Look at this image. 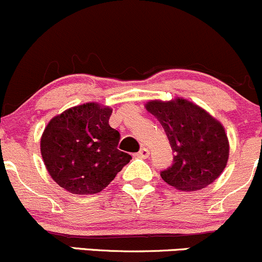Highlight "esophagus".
I'll use <instances>...</instances> for the list:
<instances>
[{
    "label": "esophagus",
    "instance_id": "obj_1",
    "mask_svg": "<svg viewBox=\"0 0 262 262\" xmlns=\"http://www.w3.org/2000/svg\"><path fill=\"white\" fill-rule=\"evenodd\" d=\"M137 157H138V158H148V156H149V150L147 149V148H140V150L138 153L136 154Z\"/></svg>",
    "mask_w": 262,
    "mask_h": 262
}]
</instances>
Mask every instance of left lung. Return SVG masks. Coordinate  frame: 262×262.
Instances as JSON below:
<instances>
[{"mask_svg":"<svg viewBox=\"0 0 262 262\" xmlns=\"http://www.w3.org/2000/svg\"><path fill=\"white\" fill-rule=\"evenodd\" d=\"M145 108L162 124L174 152L172 166L161 172L162 180L181 191H196L220 177L230 152L221 123L182 98L148 101Z\"/></svg>","mask_w":262,"mask_h":262,"instance_id":"1","label":"left lung"}]
</instances>
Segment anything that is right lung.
I'll list each match as a JSON object with an SVG mask.
<instances>
[{
    "label": "right lung",
    "instance_id": "add662e5",
    "mask_svg": "<svg viewBox=\"0 0 262 262\" xmlns=\"http://www.w3.org/2000/svg\"><path fill=\"white\" fill-rule=\"evenodd\" d=\"M112 108L86 103L52 118L41 137L51 178L74 194L103 191L132 159L118 149L120 134L109 125Z\"/></svg>",
    "mask_w": 262,
    "mask_h": 262
}]
</instances>
